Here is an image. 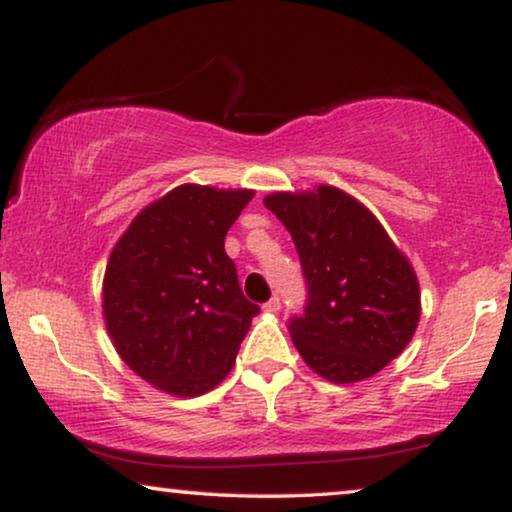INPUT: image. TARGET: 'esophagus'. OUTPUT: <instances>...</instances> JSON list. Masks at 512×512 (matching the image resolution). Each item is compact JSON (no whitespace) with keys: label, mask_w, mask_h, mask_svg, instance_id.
I'll return each instance as SVG.
<instances>
[{"label":"esophagus","mask_w":512,"mask_h":512,"mask_svg":"<svg viewBox=\"0 0 512 512\" xmlns=\"http://www.w3.org/2000/svg\"><path fill=\"white\" fill-rule=\"evenodd\" d=\"M279 310H282V300H279L277 296H275V298H270L268 303L263 305V312H268V314H277Z\"/></svg>","instance_id":"1"}]
</instances>
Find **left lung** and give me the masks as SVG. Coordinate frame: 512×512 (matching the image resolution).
<instances>
[{
  "instance_id": "left-lung-1",
  "label": "left lung",
  "mask_w": 512,
  "mask_h": 512,
  "mask_svg": "<svg viewBox=\"0 0 512 512\" xmlns=\"http://www.w3.org/2000/svg\"><path fill=\"white\" fill-rule=\"evenodd\" d=\"M263 205L296 242L310 303L289 333L314 373L368 380L408 347L422 314L419 279L380 219L338 186L275 191Z\"/></svg>"
}]
</instances>
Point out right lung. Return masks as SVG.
I'll return each instance as SVG.
<instances>
[{
  "label": "right lung",
  "instance_id": "right-lung-1",
  "mask_svg": "<svg viewBox=\"0 0 512 512\" xmlns=\"http://www.w3.org/2000/svg\"><path fill=\"white\" fill-rule=\"evenodd\" d=\"M251 188L181 184L139 212L102 279L109 340L132 373L170 396L212 391L233 370L258 307L223 240Z\"/></svg>",
  "mask_w": 512,
  "mask_h": 512
}]
</instances>
